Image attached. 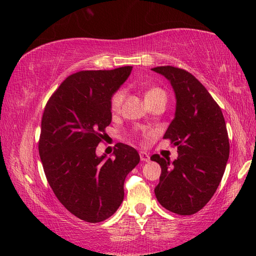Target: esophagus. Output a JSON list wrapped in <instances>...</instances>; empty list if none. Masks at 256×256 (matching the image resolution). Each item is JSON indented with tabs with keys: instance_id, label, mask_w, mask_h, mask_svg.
Here are the masks:
<instances>
[{
	"instance_id": "esophagus-1",
	"label": "esophagus",
	"mask_w": 256,
	"mask_h": 256,
	"mask_svg": "<svg viewBox=\"0 0 256 256\" xmlns=\"http://www.w3.org/2000/svg\"><path fill=\"white\" fill-rule=\"evenodd\" d=\"M140 160L142 162H149L150 160V156L147 152H140Z\"/></svg>"
}]
</instances>
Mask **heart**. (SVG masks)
Returning a JSON list of instances; mask_svg holds the SVG:
<instances>
[{
    "label": "heart",
    "instance_id": "1",
    "mask_svg": "<svg viewBox=\"0 0 256 256\" xmlns=\"http://www.w3.org/2000/svg\"><path fill=\"white\" fill-rule=\"evenodd\" d=\"M160 94H164V92L162 91L160 88H150V90L146 92V100L149 99V98H152V96H160ZM124 96H125V92L123 90L117 91L115 94L112 96V101H110V107H112V112H118L120 110V108L122 106V102H123V100H124Z\"/></svg>",
    "mask_w": 256,
    "mask_h": 256
}]
</instances>
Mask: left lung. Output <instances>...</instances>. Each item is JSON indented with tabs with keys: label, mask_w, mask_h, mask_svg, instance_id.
<instances>
[{
	"label": "left lung",
	"mask_w": 256,
	"mask_h": 256,
	"mask_svg": "<svg viewBox=\"0 0 256 256\" xmlns=\"http://www.w3.org/2000/svg\"><path fill=\"white\" fill-rule=\"evenodd\" d=\"M172 85L174 118L164 139L178 146V158L152 155L162 168L155 194L166 210L192 216L208 204L224 173L229 139L224 117L212 96L190 72L172 66L152 68Z\"/></svg>",
	"instance_id": "8db88e82"
}]
</instances>
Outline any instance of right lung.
<instances>
[{"label": "right lung", "instance_id": "obj_1", "mask_svg": "<svg viewBox=\"0 0 256 256\" xmlns=\"http://www.w3.org/2000/svg\"><path fill=\"white\" fill-rule=\"evenodd\" d=\"M131 72L125 66L72 74L44 109L38 144L44 173L59 202L83 221H104L118 210L125 178L140 162L124 144H116L114 158L96 152L112 123V96Z\"/></svg>", "mask_w": 256, "mask_h": 256}]
</instances>
